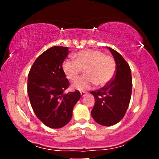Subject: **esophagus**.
Masks as SVG:
<instances>
[{
    "label": "esophagus",
    "mask_w": 159,
    "mask_h": 159,
    "mask_svg": "<svg viewBox=\"0 0 159 159\" xmlns=\"http://www.w3.org/2000/svg\"><path fill=\"white\" fill-rule=\"evenodd\" d=\"M80 94H81V96L82 97H83V96H84V95L87 94V93H85V92H80Z\"/></svg>",
    "instance_id": "1"
}]
</instances>
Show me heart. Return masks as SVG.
Instances as JSON below:
<instances>
[{"instance_id":"1","label":"heart","mask_w":159,"mask_h":159,"mask_svg":"<svg viewBox=\"0 0 159 159\" xmlns=\"http://www.w3.org/2000/svg\"><path fill=\"white\" fill-rule=\"evenodd\" d=\"M75 61L65 60L62 69L69 80H75L84 71V75L78 78L71 88L86 90L95 84L102 87L111 81L116 73V65L114 58L105 55L98 50H85L75 55Z\"/></svg>"}]
</instances>
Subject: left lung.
I'll return each mask as SVG.
<instances>
[{
	"instance_id": "8db88e82",
	"label": "left lung",
	"mask_w": 159,
	"mask_h": 159,
	"mask_svg": "<svg viewBox=\"0 0 159 159\" xmlns=\"http://www.w3.org/2000/svg\"><path fill=\"white\" fill-rule=\"evenodd\" d=\"M116 64V74L111 81L103 88L91 91L95 105L91 115L99 125H116L125 116L132 95V75L130 67L121 54L108 48Z\"/></svg>"
}]
</instances>
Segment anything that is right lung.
Returning <instances> with one entry per match:
<instances>
[{"instance_id": "add662e5", "label": "right lung", "mask_w": 159, "mask_h": 159, "mask_svg": "<svg viewBox=\"0 0 159 159\" xmlns=\"http://www.w3.org/2000/svg\"><path fill=\"white\" fill-rule=\"evenodd\" d=\"M68 48L53 46L39 56L28 75L27 93L37 117L47 127L58 129L71 120L80 93H64L69 86L62 64Z\"/></svg>"}]
</instances>
